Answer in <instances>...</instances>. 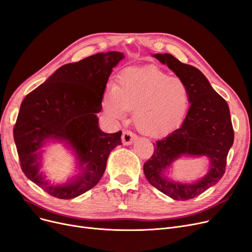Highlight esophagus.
<instances>
[{
	"instance_id": "obj_1",
	"label": "esophagus",
	"mask_w": 252,
	"mask_h": 252,
	"mask_svg": "<svg viewBox=\"0 0 252 252\" xmlns=\"http://www.w3.org/2000/svg\"><path fill=\"white\" fill-rule=\"evenodd\" d=\"M137 136L130 132V130H124L123 136H122V140H123V144L124 145H130L133 142L136 140Z\"/></svg>"
}]
</instances>
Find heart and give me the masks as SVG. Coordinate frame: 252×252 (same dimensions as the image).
Listing matches in <instances>:
<instances>
[{
	"instance_id": "b5f03b06",
	"label": "heart",
	"mask_w": 252,
	"mask_h": 252,
	"mask_svg": "<svg viewBox=\"0 0 252 252\" xmlns=\"http://www.w3.org/2000/svg\"><path fill=\"white\" fill-rule=\"evenodd\" d=\"M189 105L185 82L153 65L123 70L116 84L107 85L103 96L108 117L124 119L127 111L134 110L136 127L149 137L163 136L180 126Z\"/></svg>"
}]
</instances>
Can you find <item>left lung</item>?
Here are the masks:
<instances>
[{
    "instance_id": "8db88e82",
    "label": "left lung",
    "mask_w": 252,
    "mask_h": 252,
    "mask_svg": "<svg viewBox=\"0 0 252 252\" xmlns=\"http://www.w3.org/2000/svg\"><path fill=\"white\" fill-rule=\"evenodd\" d=\"M153 57L167 64L188 85L190 107L179 128L153 143L155 151L143 170L152 187L173 200L187 201L213 187L223 176L227 153L234 143L231 114L225 100L213 90L199 69L169 53H156ZM182 155H205L211 159L210 170L202 180L180 184L164 176L163 173Z\"/></svg>"
}]
</instances>
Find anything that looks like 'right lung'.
Masks as SVG:
<instances>
[{"instance_id":"add662e5","label":"right lung","mask_w":252,"mask_h":252,"mask_svg":"<svg viewBox=\"0 0 252 252\" xmlns=\"http://www.w3.org/2000/svg\"><path fill=\"white\" fill-rule=\"evenodd\" d=\"M125 58L117 51L94 54L59 68L20 105L13 136L21 170L43 190L58 199H74L92 189L103 176L110 152L122 145V132L104 133L96 113L112 69ZM64 141L74 152L80 172L62 185L39 172L40 148Z\"/></svg>"}]
</instances>
